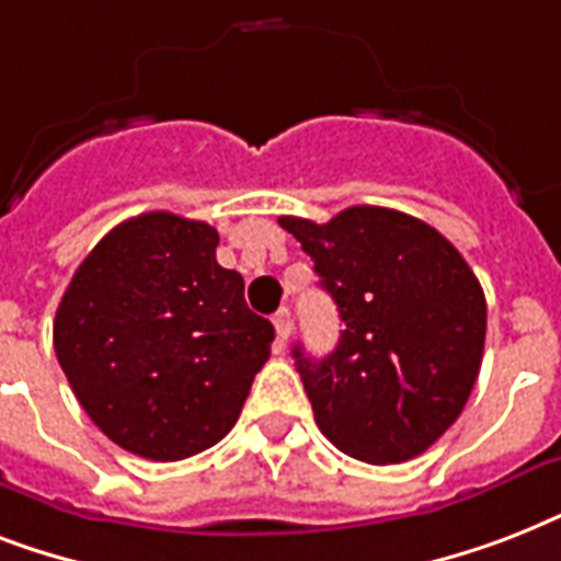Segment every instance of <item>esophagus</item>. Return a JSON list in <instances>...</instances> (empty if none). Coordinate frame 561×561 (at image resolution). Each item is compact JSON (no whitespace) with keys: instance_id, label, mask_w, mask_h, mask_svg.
I'll return each mask as SVG.
<instances>
[{"instance_id":"obj_1","label":"esophagus","mask_w":561,"mask_h":561,"mask_svg":"<svg viewBox=\"0 0 561 561\" xmlns=\"http://www.w3.org/2000/svg\"><path fill=\"white\" fill-rule=\"evenodd\" d=\"M273 325H276V341H279V346H285L290 337V329H294V320H290L288 308H282V311L273 314Z\"/></svg>"}]
</instances>
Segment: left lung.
<instances>
[{
  "label": "left lung",
  "mask_w": 561,
  "mask_h": 561,
  "mask_svg": "<svg viewBox=\"0 0 561 561\" xmlns=\"http://www.w3.org/2000/svg\"><path fill=\"white\" fill-rule=\"evenodd\" d=\"M341 311L332 355L294 346L317 427L355 460L427 451L466 408L486 341V297L457 247L425 220L352 206L329 224L279 218Z\"/></svg>",
  "instance_id": "left-lung-1"
}]
</instances>
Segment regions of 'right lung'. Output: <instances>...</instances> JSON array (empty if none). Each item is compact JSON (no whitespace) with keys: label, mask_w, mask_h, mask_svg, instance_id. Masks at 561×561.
I'll return each mask as SVG.
<instances>
[{"label":"right lung","mask_w":561,"mask_h":561,"mask_svg":"<svg viewBox=\"0 0 561 561\" xmlns=\"http://www.w3.org/2000/svg\"><path fill=\"white\" fill-rule=\"evenodd\" d=\"M218 229L171 211L118 224L75 271L55 352L87 416L125 451L174 462L232 431L271 358V320L215 259Z\"/></svg>","instance_id":"right-lung-1"}]
</instances>
